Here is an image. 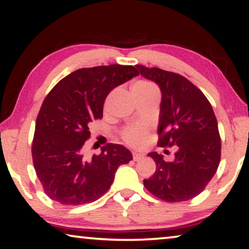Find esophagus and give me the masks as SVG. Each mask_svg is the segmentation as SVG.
<instances>
[{"label":"esophagus","instance_id":"obj_1","mask_svg":"<svg viewBox=\"0 0 249 249\" xmlns=\"http://www.w3.org/2000/svg\"><path fill=\"white\" fill-rule=\"evenodd\" d=\"M142 158H143V154L137 153V152H134V153H133V160L134 161H139L140 159H142Z\"/></svg>","mask_w":249,"mask_h":249}]
</instances>
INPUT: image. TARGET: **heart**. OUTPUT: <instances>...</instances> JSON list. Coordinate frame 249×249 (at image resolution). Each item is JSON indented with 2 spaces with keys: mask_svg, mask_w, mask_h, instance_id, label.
<instances>
[{
  "mask_svg": "<svg viewBox=\"0 0 249 249\" xmlns=\"http://www.w3.org/2000/svg\"><path fill=\"white\" fill-rule=\"evenodd\" d=\"M132 92L135 94H148V92H158V88L148 81H139L132 87ZM146 129L142 126H131L126 128L123 133L124 140L133 146H142L145 142Z\"/></svg>",
  "mask_w": 249,
  "mask_h": 249,
  "instance_id": "b5f03b06",
  "label": "heart"
}]
</instances>
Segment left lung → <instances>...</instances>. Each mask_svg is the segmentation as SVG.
<instances>
[{
	"mask_svg": "<svg viewBox=\"0 0 249 249\" xmlns=\"http://www.w3.org/2000/svg\"><path fill=\"white\" fill-rule=\"evenodd\" d=\"M144 78L161 89L158 145L178 146L174 160L151 152L157 170L143 181L152 195L168 202L187 201L210 182L220 162L221 141L217 118L203 92L187 78L160 68L137 65Z\"/></svg>",
	"mask_w": 249,
	"mask_h": 249,
	"instance_id": "1",
	"label": "left lung"
}]
</instances>
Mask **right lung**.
Masks as SVG:
<instances>
[{
  "mask_svg": "<svg viewBox=\"0 0 249 249\" xmlns=\"http://www.w3.org/2000/svg\"><path fill=\"white\" fill-rule=\"evenodd\" d=\"M137 75L133 66L81 68L62 78L44 98L36 122L32 159L50 199L67 206L95 201L110 188L118 166L132 160L121 144H107L91 158L84 154V144L91 122L103 118L107 95Z\"/></svg>",
  "mask_w": 249,
  "mask_h": 249,
  "instance_id": "right-lung-1",
  "label": "right lung"
}]
</instances>
